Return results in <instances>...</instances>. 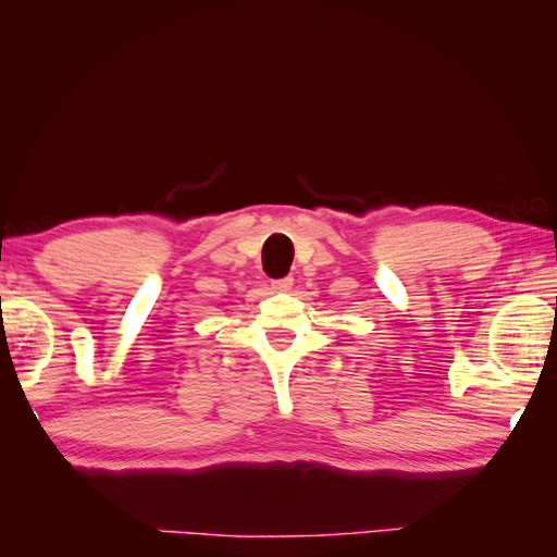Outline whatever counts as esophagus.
<instances>
[{
  "label": "esophagus",
  "instance_id": "1",
  "mask_svg": "<svg viewBox=\"0 0 557 557\" xmlns=\"http://www.w3.org/2000/svg\"><path fill=\"white\" fill-rule=\"evenodd\" d=\"M294 285V277H280V280H272V289L275 292H289Z\"/></svg>",
  "mask_w": 557,
  "mask_h": 557
}]
</instances>
